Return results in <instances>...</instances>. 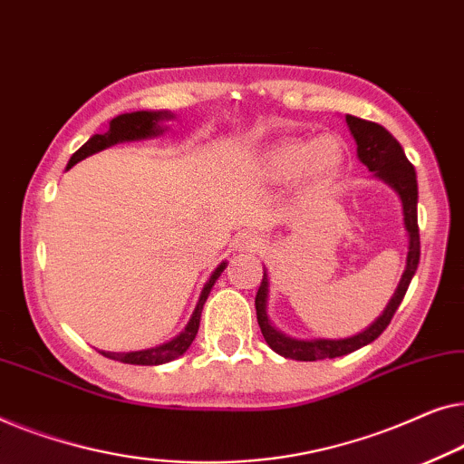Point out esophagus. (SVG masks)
I'll return each instance as SVG.
<instances>
[{
  "mask_svg": "<svg viewBox=\"0 0 464 464\" xmlns=\"http://www.w3.org/2000/svg\"><path fill=\"white\" fill-rule=\"evenodd\" d=\"M233 247L235 250H241V252H256L263 247V237H260L258 233L254 231H244V233H237L233 237Z\"/></svg>",
  "mask_w": 464,
  "mask_h": 464,
  "instance_id": "1",
  "label": "esophagus"
}]
</instances>
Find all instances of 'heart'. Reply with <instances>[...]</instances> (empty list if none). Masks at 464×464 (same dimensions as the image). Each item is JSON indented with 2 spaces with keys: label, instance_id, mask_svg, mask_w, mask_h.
<instances>
[{
  "label": "heart",
  "instance_id": "obj_1",
  "mask_svg": "<svg viewBox=\"0 0 464 464\" xmlns=\"http://www.w3.org/2000/svg\"><path fill=\"white\" fill-rule=\"evenodd\" d=\"M347 147L336 134L315 139H284L269 145L260 155V169L271 180H296L303 195H315L328 188L343 174Z\"/></svg>",
  "mask_w": 464,
  "mask_h": 464
}]
</instances>
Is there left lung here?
I'll list each match as a JSON object with an SVG mask.
<instances>
[{
    "mask_svg": "<svg viewBox=\"0 0 464 464\" xmlns=\"http://www.w3.org/2000/svg\"><path fill=\"white\" fill-rule=\"evenodd\" d=\"M344 121H347L351 134H353L357 142V158H360L362 164L370 169L374 179L382 180L384 185L393 188L401 201L403 227H406L408 235L406 269H403L400 284H397L393 296H391L381 315L368 328L347 338H292L284 334L282 330H277L269 317V273L265 269L256 300H254V304H256V319L266 344L276 353L285 357V360H334V357L349 355L353 351L365 347V344H370L372 341H376L387 330L397 306L401 304L403 296H406L408 285L412 282L416 269H419L420 235L419 210H416V206H419V182H416L414 166L410 164L401 145L391 136L389 130H384L374 121H365L353 115H344Z\"/></svg>",
    "mask_w": 464,
    "mask_h": 464,
    "instance_id": "8db88e82",
    "label": "left lung"
}]
</instances>
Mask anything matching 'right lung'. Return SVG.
<instances>
[{
	"mask_svg": "<svg viewBox=\"0 0 464 464\" xmlns=\"http://www.w3.org/2000/svg\"><path fill=\"white\" fill-rule=\"evenodd\" d=\"M172 111H134V113H121L113 117L109 121V128L104 130L102 134H94L92 139H88L86 145H82L77 151L71 155L67 169L73 168L77 161L90 158V155L102 151V149H109L117 145V142H132V140H147V139H155V136H161L168 130L164 123L168 120H174ZM227 269V260H223L217 269L212 271V276L201 288V295L198 304H195V311L188 324L185 325V330L180 334H176L172 341L161 343L158 347L151 349H142V351H128V353H113V351H101L104 357L109 360L121 362V363H132V365H160L166 362H172L176 357H180L185 351L191 347V343L195 341L199 330V319H201V311H204V304L208 296H210L212 285L217 284V279L220 277V273Z\"/></svg>",
	"mask_w": 464,
	"mask_h": 464,
	"instance_id": "add662e5",
	"label": "right lung"
}]
</instances>
